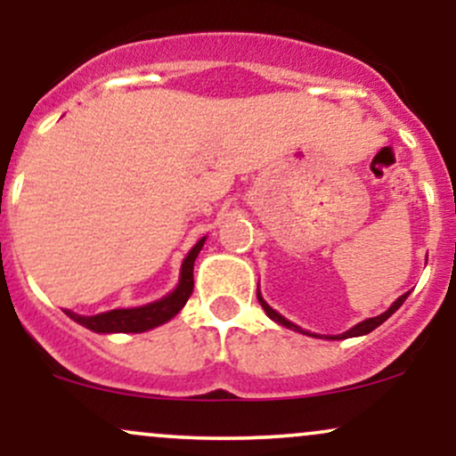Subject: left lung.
<instances>
[{
    "label": "left lung",
    "mask_w": 456,
    "mask_h": 456,
    "mask_svg": "<svg viewBox=\"0 0 456 456\" xmlns=\"http://www.w3.org/2000/svg\"><path fill=\"white\" fill-rule=\"evenodd\" d=\"M407 296L410 294H403L399 300H395L392 302V306L388 308V311L386 313H381V315H378V317H369V319H364V322H360L358 326H354L352 330H347V332H343V334H337V337H328V338H332V341H337V338H352V337H364V334H369V332H373L375 328L378 326H381V323L386 322V319H388L392 313L396 311V308H399L403 302L407 300ZM257 300H259V305L264 306V311L268 313V317L270 319H274L276 323H281V326H285V328H289V330H297V332H302V334H308V337H317V334H311V332H305V330H302L300 326H296V323H291L289 319H285L281 315V313H276L274 308H272L268 302L264 300V297H261V294H259V289H257Z\"/></svg>",
    "instance_id": "obj_1"
}]
</instances>
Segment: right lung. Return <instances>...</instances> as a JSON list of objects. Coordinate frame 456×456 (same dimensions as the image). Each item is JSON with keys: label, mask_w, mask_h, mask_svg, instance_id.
I'll use <instances>...</instances> for the list:
<instances>
[{"label": "right lung", "mask_w": 456, "mask_h": 456, "mask_svg": "<svg viewBox=\"0 0 456 456\" xmlns=\"http://www.w3.org/2000/svg\"><path fill=\"white\" fill-rule=\"evenodd\" d=\"M203 242H206V238L199 240V242L191 248V253L186 255V259L182 261L180 282H177V287L169 296L160 297V300L156 302H150V305L145 306L115 308V311L98 313V315H92V317L77 315V313L68 311V308H64V313L70 319H75L77 323H81V326L92 330V332H101V334L145 332V330L162 326V323L174 319L177 313L182 311V306L186 305L188 297L192 294V287H195V281H192V265H195L199 250L203 248Z\"/></svg>", "instance_id": "add662e5"}]
</instances>
